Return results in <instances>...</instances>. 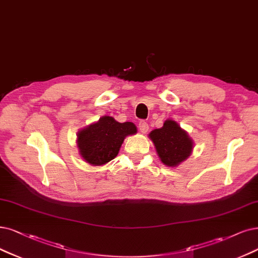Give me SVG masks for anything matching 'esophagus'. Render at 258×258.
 Instances as JSON below:
<instances>
[{
	"instance_id": "34e87169",
	"label": "esophagus",
	"mask_w": 258,
	"mask_h": 258,
	"mask_svg": "<svg viewBox=\"0 0 258 258\" xmlns=\"http://www.w3.org/2000/svg\"><path fill=\"white\" fill-rule=\"evenodd\" d=\"M138 128L142 133V134H146V133H148V131H149V124L145 121H140L138 124Z\"/></svg>"
}]
</instances>
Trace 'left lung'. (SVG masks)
Masks as SVG:
<instances>
[{
  "mask_svg": "<svg viewBox=\"0 0 258 258\" xmlns=\"http://www.w3.org/2000/svg\"><path fill=\"white\" fill-rule=\"evenodd\" d=\"M149 137L161 163L167 167L178 166L192 153L194 140L174 120H166L163 127L152 131Z\"/></svg>",
  "mask_w": 258,
  "mask_h": 258,
  "instance_id": "1",
  "label": "left lung"
}]
</instances>
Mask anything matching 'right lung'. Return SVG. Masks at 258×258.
<instances>
[{"label": "right lung", "instance_id": "add662e5", "mask_svg": "<svg viewBox=\"0 0 258 258\" xmlns=\"http://www.w3.org/2000/svg\"><path fill=\"white\" fill-rule=\"evenodd\" d=\"M136 133L133 122L120 123L110 116H103L79 131L76 144L86 163L103 166L118 155L125 137Z\"/></svg>", "mask_w": 258, "mask_h": 258}]
</instances>
